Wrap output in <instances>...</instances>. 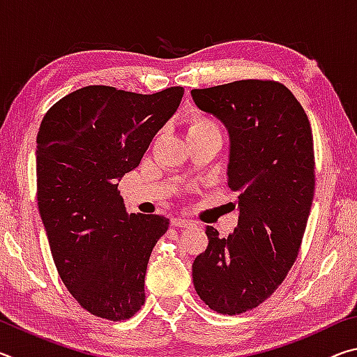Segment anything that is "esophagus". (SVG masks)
Segmentation results:
<instances>
[{
  "instance_id": "esophagus-1",
  "label": "esophagus",
  "mask_w": 357,
  "mask_h": 357,
  "mask_svg": "<svg viewBox=\"0 0 357 357\" xmlns=\"http://www.w3.org/2000/svg\"><path fill=\"white\" fill-rule=\"evenodd\" d=\"M172 225L178 228H185V227H190L192 222L189 219H184V217H173Z\"/></svg>"
}]
</instances>
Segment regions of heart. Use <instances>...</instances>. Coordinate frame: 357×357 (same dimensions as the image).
Listing matches in <instances>:
<instances>
[{
	"instance_id": "obj_1",
	"label": "heart",
	"mask_w": 357,
	"mask_h": 357,
	"mask_svg": "<svg viewBox=\"0 0 357 357\" xmlns=\"http://www.w3.org/2000/svg\"><path fill=\"white\" fill-rule=\"evenodd\" d=\"M213 129H219L217 124L213 119H209L208 116H203V114H195L190 119L189 124V134H195V132H204V130H213Z\"/></svg>"
}]
</instances>
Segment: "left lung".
Instances as JSON below:
<instances>
[{
    "mask_svg": "<svg viewBox=\"0 0 357 357\" xmlns=\"http://www.w3.org/2000/svg\"><path fill=\"white\" fill-rule=\"evenodd\" d=\"M200 110L229 134L228 187L238 192V227L209 244L192 264L193 287L223 315L255 309L291 269L315 192L309 118L293 93L271 80H239L192 89Z\"/></svg>",
    "mask_w": 357,
    "mask_h": 357,
    "instance_id": "left-lung-1",
    "label": "left lung"
}]
</instances>
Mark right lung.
<instances>
[{
	"instance_id": "add662e5",
	"label": "right lung",
	"mask_w": 357,
	"mask_h": 357,
	"mask_svg": "<svg viewBox=\"0 0 357 357\" xmlns=\"http://www.w3.org/2000/svg\"><path fill=\"white\" fill-rule=\"evenodd\" d=\"M184 88L155 94L84 86L45 113L38 134V206L66 288L84 310L121 321L144 304V275L170 220L128 214L118 183L140 164Z\"/></svg>"
}]
</instances>
